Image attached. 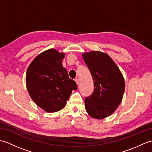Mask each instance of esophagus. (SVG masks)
<instances>
[{"label":"esophagus","mask_w":152,"mask_h":152,"mask_svg":"<svg viewBox=\"0 0 152 152\" xmlns=\"http://www.w3.org/2000/svg\"><path fill=\"white\" fill-rule=\"evenodd\" d=\"M75 82H76V84H77V85H78V84H79L80 81H79V79H78V78H76V79H75Z\"/></svg>","instance_id":"esophagus-1"}]
</instances>
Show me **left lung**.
I'll use <instances>...</instances> for the list:
<instances>
[{"label": "left lung", "mask_w": 152, "mask_h": 152, "mask_svg": "<svg viewBox=\"0 0 152 152\" xmlns=\"http://www.w3.org/2000/svg\"><path fill=\"white\" fill-rule=\"evenodd\" d=\"M91 72L94 91L85 99L86 110L91 117L101 119L114 113L122 101L125 82L117 64L107 53L91 51L82 54Z\"/></svg>", "instance_id": "8db88e82"}]
</instances>
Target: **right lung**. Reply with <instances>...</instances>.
<instances>
[{"instance_id": "add662e5", "label": "right lung", "mask_w": 152, "mask_h": 152, "mask_svg": "<svg viewBox=\"0 0 152 152\" xmlns=\"http://www.w3.org/2000/svg\"><path fill=\"white\" fill-rule=\"evenodd\" d=\"M65 56L55 49L43 51L34 58L26 74V86L33 101L47 112H56L66 104L77 85L69 78L62 64Z\"/></svg>"}]
</instances>
